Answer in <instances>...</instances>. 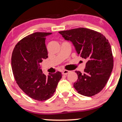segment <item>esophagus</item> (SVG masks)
Returning a JSON list of instances; mask_svg holds the SVG:
<instances>
[{"instance_id":"esophagus-1","label":"esophagus","mask_w":122,"mask_h":122,"mask_svg":"<svg viewBox=\"0 0 122 122\" xmlns=\"http://www.w3.org/2000/svg\"><path fill=\"white\" fill-rule=\"evenodd\" d=\"M69 72H70V71H67V70H64V71H62V75H67Z\"/></svg>"}]
</instances>
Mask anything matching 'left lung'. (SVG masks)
<instances>
[{
  "instance_id": "8db88e82",
  "label": "left lung",
  "mask_w": 122,
  "mask_h": 122,
  "mask_svg": "<svg viewBox=\"0 0 122 122\" xmlns=\"http://www.w3.org/2000/svg\"><path fill=\"white\" fill-rule=\"evenodd\" d=\"M65 40L72 42L77 53L86 59L84 73L75 71L78 79L73 86L80 94L92 96L100 92L108 80L114 66L111 45L99 32L86 28L59 31Z\"/></svg>"
}]
</instances>
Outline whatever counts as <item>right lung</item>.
Instances as JSON below:
<instances>
[{
  "label": "right lung",
  "mask_w": 122,
  "mask_h": 122,
  "mask_svg": "<svg viewBox=\"0 0 122 122\" xmlns=\"http://www.w3.org/2000/svg\"><path fill=\"white\" fill-rule=\"evenodd\" d=\"M51 33L37 32L29 35L15 45L12 53L11 66L19 88L29 97L38 101L49 99L62 77L61 72L46 76L40 63L48 57L46 37Z\"/></svg>",
  "instance_id": "1"
}]
</instances>
